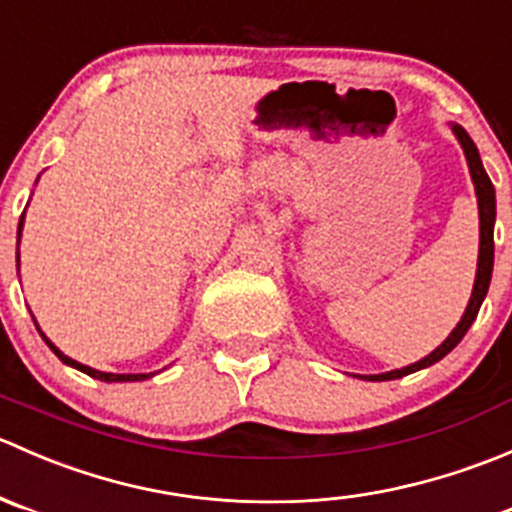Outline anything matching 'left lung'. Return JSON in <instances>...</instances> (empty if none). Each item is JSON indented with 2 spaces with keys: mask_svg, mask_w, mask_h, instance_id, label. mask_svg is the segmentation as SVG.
<instances>
[{
  "mask_svg": "<svg viewBox=\"0 0 512 512\" xmlns=\"http://www.w3.org/2000/svg\"><path fill=\"white\" fill-rule=\"evenodd\" d=\"M451 131L453 136L458 138L461 143L463 153H466V163L468 170H471V180H473V188H476V198H478V220H480V245H478V270H476V282H473V292L471 299H468V307L463 312L461 322L453 327V332L443 339L441 347L433 349L431 354L418 359L416 364L404 366V369H391L384 371V374H371V376H361L364 381H391V379H401L406 374H414L418 369H426V366L436 364L441 361L443 356L448 352L456 349V344L466 337V332L471 329V324L476 322L478 317V309L483 304L485 294H488L490 287V275H493V227H495V188L490 183L488 173L483 168V160L478 156V148L476 143L471 141V136L466 133V128L458 126V123H451Z\"/></svg>",
  "mask_w": 512,
  "mask_h": 512,
  "instance_id": "obj_1",
  "label": "left lung"
}]
</instances>
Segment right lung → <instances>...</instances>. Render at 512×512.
Returning a JSON list of instances; mask_svg holds the SVG:
<instances>
[{
    "mask_svg": "<svg viewBox=\"0 0 512 512\" xmlns=\"http://www.w3.org/2000/svg\"><path fill=\"white\" fill-rule=\"evenodd\" d=\"M22 230H24V213H22V218H19L17 240H22ZM17 262H19V252H17ZM34 324H36V322H34ZM36 329H39V327H36ZM39 334H41V339H44V342H46V347H49L51 352H54L56 356H59V359L64 361L66 366H74V369L84 371V374H89L91 379H98V381H108V384H113V381H143V379H151V376H153V374H106V371L91 369V366H86V364H79V361H76V359H71V356H66L64 352H61L59 347H54V342H51V339L46 337V334L41 332V329H39Z\"/></svg>",
    "mask_w": 512,
    "mask_h": 512,
    "instance_id": "add662e5",
    "label": "right lung"
}]
</instances>
